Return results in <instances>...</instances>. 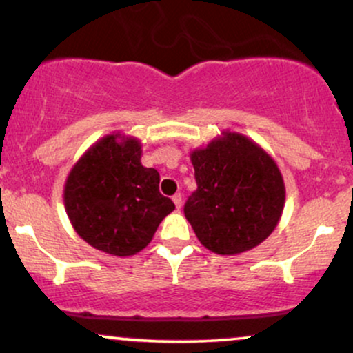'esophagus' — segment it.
<instances>
[{"mask_svg":"<svg viewBox=\"0 0 353 353\" xmlns=\"http://www.w3.org/2000/svg\"><path fill=\"white\" fill-rule=\"evenodd\" d=\"M172 202L176 204L177 209H181V205H182V196H181V194H174Z\"/></svg>","mask_w":353,"mask_h":353,"instance_id":"1","label":"esophagus"}]
</instances>
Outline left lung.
Segmentation results:
<instances>
[{"mask_svg":"<svg viewBox=\"0 0 353 353\" xmlns=\"http://www.w3.org/2000/svg\"><path fill=\"white\" fill-rule=\"evenodd\" d=\"M197 189L185 219L210 252L236 255L264 242L285 204L281 169L264 149L239 132L222 131L190 152Z\"/></svg>","mask_w":353,"mask_h":353,"instance_id":"1","label":"left lung"}]
</instances>
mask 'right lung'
Wrapping results in <instances>:
<instances>
[{
	"label": "right lung",
	"instance_id": "right-lung-1",
	"mask_svg": "<svg viewBox=\"0 0 353 353\" xmlns=\"http://www.w3.org/2000/svg\"><path fill=\"white\" fill-rule=\"evenodd\" d=\"M141 156L139 139L108 134L79 157L64 184L72 228L101 252L117 257L141 252L176 209L159 192V172L144 168Z\"/></svg>",
	"mask_w": 353,
	"mask_h": 353
}]
</instances>
